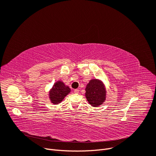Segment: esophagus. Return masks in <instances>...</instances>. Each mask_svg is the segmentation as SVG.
<instances>
[{"mask_svg": "<svg viewBox=\"0 0 156 156\" xmlns=\"http://www.w3.org/2000/svg\"><path fill=\"white\" fill-rule=\"evenodd\" d=\"M74 93H79V89H75L74 90Z\"/></svg>", "mask_w": 156, "mask_h": 156, "instance_id": "1", "label": "esophagus"}]
</instances>
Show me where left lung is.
Instances as JSON below:
<instances>
[{"mask_svg": "<svg viewBox=\"0 0 156 156\" xmlns=\"http://www.w3.org/2000/svg\"><path fill=\"white\" fill-rule=\"evenodd\" d=\"M85 96L88 103L93 107H98L104 102L106 90L104 84L98 79H92L87 85Z\"/></svg>", "mask_w": 156, "mask_h": 156, "instance_id": "8db88e82", "label": "left lung"}]
</instances>
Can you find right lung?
Segmentation results:
<instances>
[{
  "instance_id": "1",
  "label": "right lung",
  "mask_w": 156,
  "mask_h": 156,
  "mask_svg": "<svg viewBox=\"0 0 156 156\" xmlns=\"http://www.w3.org/2000/svg\"><path fill=\"white\" fill-rule=\"evenodd\" d=\"M70 88L66 86L62 81H57L54 84L49 92V98L51 103L57 105L70 92Z\"/></svg>"
}]
</instances>
